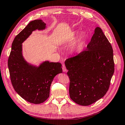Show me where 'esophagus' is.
Listing matches in <instances>:
<instances>
[{
    "label": "esophagus",
    "instance_id": "1",
    "mask_svg": "<svg viewBox=\"0 0 125 125\" xmlns=\"http://www.w3.org/2000/svg\"><path fill=\"white\" fill-rule=\"evenodd\" d=\"M62 70H63V72H66L67 71L65 65H64V64H62Z\"/></svg>",
    "mask_w": 125,
    "mask_h": 125
}]
</instances>
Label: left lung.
Wrapping results in <instances>:
<instances>
[{
	"label": "left lung",
	"mask_w": 125,
	"mask_h": 125,
	"mask_svg": "<svg viewBox=\"0 0 125 125\" xmlns=\"http://www.w3.org/2000/svg\"><path fill=\"white\" fill-rule=\"evenodd\" d=\"M65 64L69 95L75 103L88 106L107 93L115 66L112 46L100 28H95L86 50L67 59Z\"/></svg>",
	"instance_id": "obj_1"
}]
</instances>
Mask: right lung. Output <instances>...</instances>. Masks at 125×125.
<instances>
[{
    "instance_id": "right-lung-1",
    "label": "right lung",
    "mask_w": 125,
    "mask_h": 125,
    "mask_svg": "<svg viewBox=\"0 0 125 125\" xmlns=\"http://www.w3.org/2000/svg\"><path fill=\"white\" fill-rule=\"evenodd\" d=\"M45 25L41 20L30 22L15 37L8 61L10 80L14 90L23 99L33 104H41L48 99L54 78L62 72L60 62H45L36 67L29 65L22 56L21 44L33 31L43 30Z\"/></svg>"
}]
</instances>
